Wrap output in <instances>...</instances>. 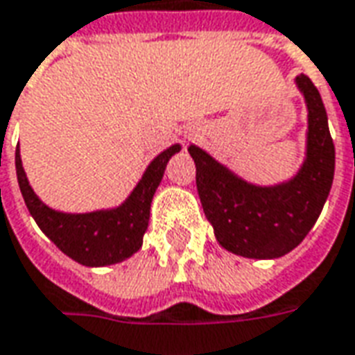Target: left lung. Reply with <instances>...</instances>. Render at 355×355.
Listing matches in <instances>:
<instances>
[{"label": "left lung", "instance_id": "1", "mask_svg": "<svg viewBox=\"0 0 355 355\" xmlns=\"http://www.w3.org/2000/svg\"><path fill=\"white\" fill-rule=\"evenodd\" d=\"M296 88L307 109L306 153L288 180L248 182L203 148L190 144L203 213L220 246L250 259H275L292 252L313 229L334 177V144L321 94L306 74Z\"/></svg>", "mask_w": 355, "mask_h": 355}]
</instances>
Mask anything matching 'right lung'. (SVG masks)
<instances>
[{
	"label": "right lung",
	"mask_w": 355,
	"mask_h": 355,
	"mask_svg": "<svg viewBox=\"0 0 355 355\" xmlns=\"http://www.w3.org/2000/svg\"><path fill=\"white\" fill-rule=\"evenodd\" d=\"M180 144H173L155 155L125 202L115 207L86 213L59 211L42 202L26 178L19 148L15 152V167L24 203L42 232L76 263L105 267L125 261L142 248L153 194L167 169V163L180 152Z\"/></svg>",
	"instance_id": "right-lung-1"
}]
</instances>
